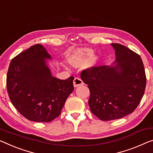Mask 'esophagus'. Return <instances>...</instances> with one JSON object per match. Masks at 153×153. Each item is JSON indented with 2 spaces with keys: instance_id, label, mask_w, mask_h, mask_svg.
<instances>
[{
  "instance_id": "esophagus-1",
  "label": "esophagus",
  "mask_w": 153,
  "mask_h": 153,
  "mask_svg": "<svg viewBox=\"0 0 153 153\" xmlns=\"http://www.w3.org/2000/svg\"><path fill=\"white\" fill-rule=\"evenodd\" d=\"M83 84H84L83 81H82L80 78H79V77H76V78L74 79V87H78L79 86L83 85Z\"/></svg>"
}]
</instances>
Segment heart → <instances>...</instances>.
<instances>
[{
    "mask_svg": "<svg viewBox=\"0 0 153 153\" xmlns=\"http://www.w3.org/2000/svg\"><path fill=\"white\" fill-rule=\"evenodd\" d=\"M93 54V52L90 49L84 48V49H79L73 53L68 58V61L74 67H79L84 66L86 64L87 60L91 58ZM96 58L92 57L89 60L88 67H91L95 63Z\"/></svg>",
    "mask_w": 153,
    "mask_h": 153,
    "instance_id": "obj_1",
    "label": "heart"
}]
</instances>
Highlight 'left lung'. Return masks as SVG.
Returning a JSON list of instances; mask_svg holds the SVG:
<instances>
[{
  "label": "left lung",
  "instance_id": "8db88e82",
  "mask_svg": "<svg viewBox=\"0 0 153 153\" xmlns=\"http://www.w3.org/2000/svg\"><path fill=\"white\" fill-rule=\"evenodd\" d=\"M114 66L93 67L81 72L90 90L88 105L93 114L104 121L119 119L134 111L146 84L144 64L139 54L119 43Z\"/></svg>",
  "mask_w": 153,
  "mask_h": 153
}]
</instances>
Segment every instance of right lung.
Returning a JSON list of instances; mask_svg holds the SVG:
<instances>
[{
  "label": "right lung",
  "mask_w": 153,
  "mask_h": 153,
  "mask_svg": "<svg viewBox=\"0 0 153 153\" xmlns=\"http://www.w3.org/2000/svg\"><path fill=\"white\" fill-rule=\"evenodd\" d=\"M51 56L42 45L36 44L11 60L7 88L14 107L30 121L50 122L61 112L74 91V77L60 79L51 74L45 59Z\"/></svg>",
  "instance_id": "right-lung-1"
}]
</instances>
